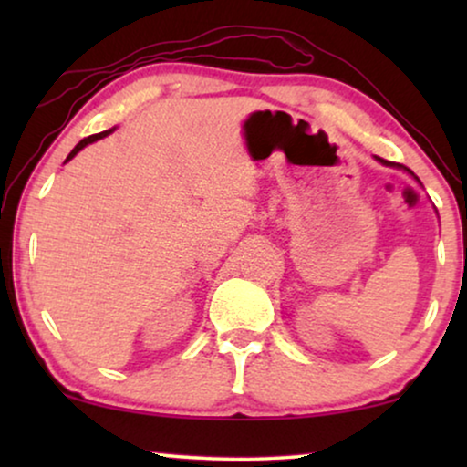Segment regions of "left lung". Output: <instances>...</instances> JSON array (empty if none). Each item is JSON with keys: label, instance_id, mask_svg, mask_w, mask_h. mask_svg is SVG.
Here are the masks:
<instances>
[{"label": "left lung", "instance_id": "obj_1", "mask_svg": "<svg viewBox=\"0 0 467 467\" xmlns=\"http://www.w3.org/2000/svg\"><path fill=\"white\" fill-rule=\"evenodd\" d=\"M376 159H379V161L385 163V165H395L393 161H387V159H380V157H376ZM401 168H404V165H401ZM404 170H408V168H404ZM408 171H410V170H408Z\"/></svg>", "mask_w": 467, "mask_h": 467}]
</instances>
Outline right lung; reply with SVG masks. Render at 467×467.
I'll return each instance as SVG.
<instances>
[{
    "instance_id": "1",
    "label": "right lung",
    "mask_w": 467,
    "mask_h": 467,
    "mask_svg": "<svg viewBox=\"0 0 467 467\" xmlns=\"http://www.w3.org/2000/svg\"><path fill=\"white\" fill-rule=\"evenodd\" d=\"M108 133H110V131H101V133H93V136H88V138H85V140H80V142L74 146V150H72V152H69V155H67V159H66V161H69V159H72V157L76 155V152H78V150H82V149H85V146H87V144H91V142H95V140H101V138H104V136H108Z\"/></svg>"
}]
</instances>
